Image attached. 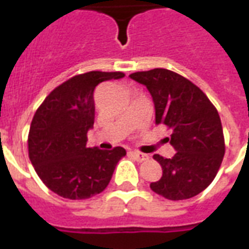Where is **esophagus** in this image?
Instances as JSON below:
<instances>
[{"instance_id": "34e87169", "label": "esophagus", "mask_w": 249, "mask_h": 249, "mask_svg": "<svg viewBox=\"0 0 249 249\" xmlns=\"http://www.w3.org/2000/svg\"><path fill=\"white\" fill-rule=\"evenodd\" d=\"M130 155L134 158V160H137V161H144V160L148 159V156L146 155V154H143V152H138V151H133L130 152Z\"/></svg>"}]
</instances>
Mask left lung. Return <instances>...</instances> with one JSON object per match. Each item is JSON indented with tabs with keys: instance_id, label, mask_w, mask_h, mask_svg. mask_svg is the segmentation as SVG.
<instances>
[{
	"instance_id": "1",
	"label": "left lung",
	"mask_w": 249,
	"mask_h": 249,
	"mask_svg": "<svg viewBox=\"0 0 249 249\" xmlns=\"http://www.w3.org/2000/svg\"><path fill=\"white\" fill-rule=\"evenodd\" d=\"M130 79L143 84L155 105V124L172 130L176 155H154L163 176L150 187L169 200L200 194L216 177L225 155V138L216 107L190 80L165 68L134 72Z\"/></svg>"
}]
</instances>
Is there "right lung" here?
Segmentation results:
<instances>
[{
  "label": "right lung",
  "mask_w": 249,
  "mask_h": 249,
  "mask_svg": "<svg viewBox=\"0 0 249 249\" xmlns=\"http://www.w3.org/2000/svg\"><path fill=\"white\" fill-rule=\"evenodd\" d=\"M124 76L101 71L76 75L56 86L37 108L28 133V155L37 176L53 193L80 200L108 186L126 151L86 147V133L94 124L95 86Z\"/></svg>",
  "instance_id": "1"
}]
</instances>
